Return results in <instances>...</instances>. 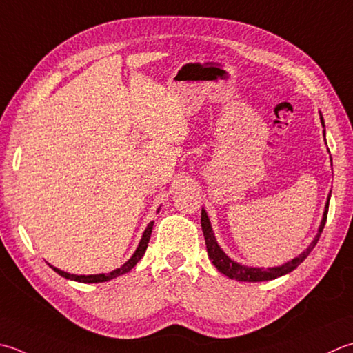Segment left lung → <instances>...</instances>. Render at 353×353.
I'll use <instances>...</instances> for the list:
<instances>
[{
    "label": "left lung",
    "mask_w": 353,
    "mask_h": 353,
    "mask_svg": "<svg viewBox=\"0 0 353 353\" xmlns=\"http://www.w3.org/2000/svg\"><path fill=\"white\" fill-rule=\"evenodd\" d=\"M321 123L324 127V122H323V117H320ZM327 210H329V200L326 203V210H324L323 214V220H321V225H320V230L319 234H316V237L314 239L312 243L309 245L307 250L300 254L299 257H295L294 260L288 261V263L277 266V268H248L237 263V261L231 260L228 255L220 250V246L217 245L216 237H214L212 234V228L210 223V219L206 216L205 210H202V219H200V222H202V231H203V236H205V245H206V251H208L210 255V260L212 261V265L216 266L220 272L225 274L226 277H230L232 280H237V281H266V280H274L277 277H281V275H285L288 272L294 271V269L299 266L300 263L305 261V259L310 254V251L314 250L316 241H319L321 232H323V228L326 225V220H327Z\"/></svg>",
    "instance_id": "8db88e82"
}]
</instances>
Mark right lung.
<instances>
[{"label":"right lung","instance_id":"1","mask_svg":"<svg viewBox=\"0 0 353 353\" xmlns=\"http://www.w3.org/2000/svg\"><path fill=\"white\" fill-rule=\"evenodd\" d=\"M151 231H153V222H150V223H148L147 230H145L143 236H142V239H141V241H139V246H137L136 252L133 254V257H131V259L127 261V263H123L121 268L114 269V271H113V272H110V274L73 275V274H68V272L61 271V269L54 268V266H50V268H53V271H54V272H58V274L61 275V277L68 279V280H74V281H81V283H102V281H108V280L116 279V277H119V275H123L125 272L131 271V269L134 268V265L137 263V261H139V260L143 257L145 251H147V246H148L150 237H151Z\"/></svg>","mask_w":353,"mask_h":353}]
</instances>
